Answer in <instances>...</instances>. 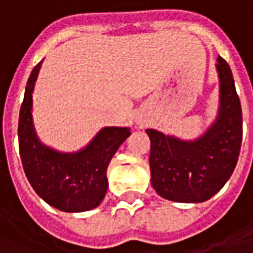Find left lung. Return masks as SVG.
<instances>
[{
    "mask_svg": "<svg viewBox=\"0 0 253 253\" xmlns=\"http://www.w3.org/2000/svg\"><path fill=\"white\" fill-rule=\"evenodd\" d=\"M220 110L210 128L193 141H183L148 128L151 141V185L164 199L202 203L230 179L242 143V110L230 66L217 58Z\"/></svg>",
    "mask_w": 253,
    "mask_h": 253,
    "instance_id": "obj_1",
    "label": "left lung"
}]
</instances>
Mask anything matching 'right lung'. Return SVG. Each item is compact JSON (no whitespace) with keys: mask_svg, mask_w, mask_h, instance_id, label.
Wrapping results in <instances>:
<instances>
[{"mask_svg":"<svg viewBox=\"0 0 253 253\" xmlns=\"http://www.w3.org/2000/svg\"><path fill=\"white\" fill-rule=\"evenodd\" d=\"M40 61L32 70L19 112V154L26 178L46 203L57 210L78 213L100 205L108 190L106 169L130 133L128 127H105L81 151L58 153L40 143L32 120V92Z\"/></svg>","mask_w":253,"mask_h":253,"instance_id":"obj_1","label":"right lung"}]
</instances>
